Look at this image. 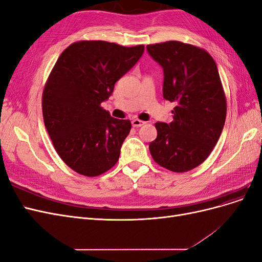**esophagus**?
I'll return each instance as SVG.
<instances>
[{"mask_svg": "<svg viewBox=\"0 0 262 262\" xmlns=\"http://www.w3.org/2000/svg\"><path fill=\"white\" fill-rule=\"evenodd\" d=\"M143 124H145V122L142 120H139V119H133L132 120V125L136 126V128H138V126H142Z\"/></svg>", "mask_w": 262, "mask_h": 262, "instance_id": "1", "label": "esophagus"}]
</instances>
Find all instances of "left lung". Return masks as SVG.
I'll return each mask as SVG.
<instances>
[{"instance_id":"8db88e82","label":"left lung","mask_w":262,"mask_h":262,"mask_svg":"<svg viewBox=\"0 0 262 262\" xmlns=\"http://www.w3.org/2000/svg\"><path fill=\"white\" fill-rule=\"evenodd\" d=\"M146 49L163 67L164 98L176 104L169 124L155 123L149 152L162 167L186 172L207 160L225 123L226 96L215 61L207 50L181 41Z\"/></svg>"}]
</instances>
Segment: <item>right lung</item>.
Segmentation results:
<instances>
[{
    "instance_id": "obj_1",
    "label": "right lung",
    "mask_w": 262,
    "mask_h": 262,
    "mask_svg": "<svg viewBox=\"0 0 262 262\" xmlns=\"http://www.w3.org/2000/svg\"><path fill=\"white\" fill-rule=\"evenodd\" d=\"M143 52V45L81 40L51 70L42 93L45 126L61 160L80 175L99 176L118 162L131 121L113 118L101 102Z\"/></svg>"
}]
</instances>
